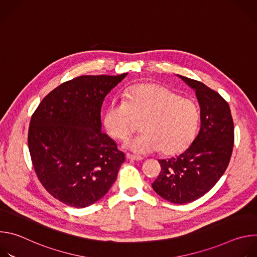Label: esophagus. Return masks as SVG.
Here are the masks:
<instances>
[{
	"label": "esophagus",
	"mask_w": 257,
	"mask_h": 257,
	"mask_svg": "<svg viewBox=\"0 0 257 257\" xmlns=\"http://www.w3.org/2000/svg\"><path fill=\"white\" fill-rule=\"evenodd\" d=\"M126 158L128 160H132V161H142L143 158L140 157V156H134V155H131V154H127L126 155Z\"/></svg>",
	"instance_id": "1"
}]
</instances>
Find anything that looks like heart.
I'll return each instance as SVG.
<instances>
[{"instance_id": "heart-1", "label": "heart", "mask_w": 257, "mask_h": 257, "mask_svg": "<svg viewBox=\"0 0 257 257\" xmlns=\"http://www.w3.org/2000/svg\"><path fill=\"white\" fill-rule=\"evenodd\" d=\"M137 121L143 133L130 138L125 146L136 154L162 151L176 155L185 151L194 140L200 122L197 103L158 84L132 86L125 100H113L106 107L103 125L108 134L126 139Z\"/></svg>"}]
</instances>
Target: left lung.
I'll return each instance as SVG.
<instances>
[{
  "instance_id": "obj_1",
  "label": "left lung",
  "mask_w": 257,
  "mask_h": 257,
  "mask_svg": "<svg viewBox=\"0 0 257 257\" xmlns=\"http://www.w3.org/2000/svg\"><path fill=\"white\" fill-rule=\"evenodd\" d=\"M195 90L200 130L189 148L176 158L159 160L162 171L153 183L164 199L184 204L208 192L225 173L234 146V123L228 102L200 81L178 75Z\"/></svg>"
}]
</instances>
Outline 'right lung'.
<instances>
[{
	"label": "right lung",
	"instance_id": "right-lung-1",
	"mask_svg": "<svg viewBox=\"0 0 257 257\" xmlns=\"http://www.w3.org/2000/svg\"><path fill=\"white\" fill-rule=\"evenodd\" d=\"M128 73L83 75L52 90L33 113L28 149L46 190L76 208L99 200L113 185L125 155L101 132L104 97Z\"/></svg>",
	"mask_w": 257,
	"mask_h": 257
}]
</instances>
